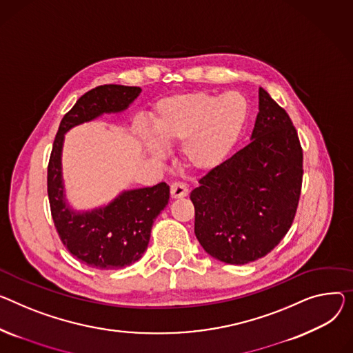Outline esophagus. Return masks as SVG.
Listing matches in <instances>:
<instances>
[{
    "instance_id": "1",
    "label": "esophagus",
    "mask_w": 353,
    "mask_h": 353,
    "mask_svg": "<svg viewBox=\"0 0 353 353\" xmlns=\"http://www.w3.org/2000/svg\"><path fill=\"white\" fill-rule=\"evenodd\" d=\"M170 194L173 199H181L189 194V187H187L184 183H173L170 185Z\"/></svg>"
}]
</instances>
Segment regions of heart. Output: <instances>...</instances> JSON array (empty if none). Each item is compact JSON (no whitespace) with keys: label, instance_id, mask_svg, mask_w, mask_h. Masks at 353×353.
I'll return each instance as SVG.
<instances>
[{"label":"heart","instance_id":"1","mask_svg":"<svg viewBox=\"0 0 353 353\" xmlns=\"http://www.w3.org/2000/svg\"><path fill=\"white\" fill-rule=\"evenodd\" d=\"M247 121V103L239 93L214 95L193 92L159 101L153 110V129L166 145L181 143L187 168L207 172L227 157ZM137 134L154 157H163L161 143L145 126Z\"/></svg>","mask_w":353,"mask_h":353}]
</instances>
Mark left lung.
<instances>
[{
    "instance_id": "obj_1",
    "label": "left lung",
    "mask_w": 353,
    "mask_h": 353,
    "mask_svg": "<svg viewBox=\"0 0 353 353\" xmlns=\"http://www.w3.org/2000/svg\"><path fill=\"white\" fill-rule=\"evenodd\" d=\"M251 142L211 169L192 192L194 232L207 254L241 265L274 250L292 225L302 148L285 109L260 88Z\"/></svg>"
}]
</instances>
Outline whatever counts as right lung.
<instances>
[{"label":"right lung","mask_w":353,"mask_h":353,"mask_svg":"<svg viewBox=\"0 0 353 353\" xmlns=\"http://www.w3.org/2000/svg\"><path fill=\"white\" fill-rule=\"evenodd\" d=\"M142 92L139 86L102 85L82 95L61 121L48 163V197L58 236L68 251L88 267L117 270L142 258L154 219L168 205L166 183L123 192L105 207L77 213L66 204L61 154L63 134L103 113H117Z\"/></svg>","instance_id":"obj_1"}]
</instances>
